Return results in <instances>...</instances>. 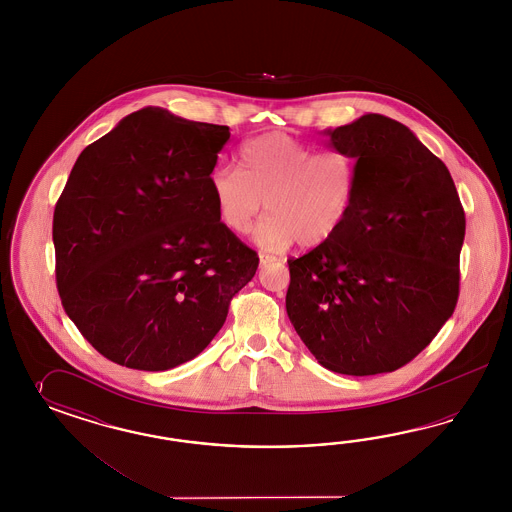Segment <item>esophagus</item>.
Segmentation results:
<instances>
[{
	"instance_id": "34e87169",
	"label": "esophagus",
	"mask_w": 512,
	"mask_h": 512,
	"mask_svg": "<svg viewBox=\"0 0 512 512\" xmlns=\"http://www.w3.org/2000/svg\"><path fill=\"white\" fill-rule=\"evenodd\" d=\"M259 259H261V264H268V263H274V261H278L274 255H268V253H261L259 255Z\"/></svg>"
}]
</instances>
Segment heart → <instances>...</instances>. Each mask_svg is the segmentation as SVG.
<instances>
[{"instance_id": "1", "label": "heart", "mask_w": 512, "mask_h": 512, "mask_svg": "<svg viewBox=\"0 0 512 512\" xmlns=\"http://www.w3.org/2000/svg\"><path fill=\"white\" fill-rule=\"evenodd\" d=\"M240 167L217 165L210 189L223 225L236 234L248 233L266 204L270 216L255 231L263 248H317L351 212L355 167L343 152L266 133L240 148Z\"/></svg>"}]
</instances>
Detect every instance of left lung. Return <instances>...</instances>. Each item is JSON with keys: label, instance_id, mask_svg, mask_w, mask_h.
Segmentation results:
<instances>
[{"label": "left lung", "instance_id": "8db88e82", "mask_svg": "<svg viewBox=\"0 0 512 512\" xmlns=\"http://www.w3.org/2000/svg\"><path fill=\"white\" fill-rule=\"evenodd\" d=\"M325 135L355 159V195L338 233L287 261V315L326 370L394 372L456 308L464 208L445 163L400 122L364 114Z\"/></svg>", "mask_w": 512, "mask_h": 512}]
</instances>
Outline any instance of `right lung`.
Listing matches in <instances>:
<instances>
[{"mask_svg": "<svg viewBox=\"0 0 512 512\" xmlns=\"http://www.w3.org/2000/svg\"><path fill=\"white\" fill-rule=\"evenodd\" d=\"M227 125L137 110L78 155L54 210L63 310L112 362L165 372L201 355L259 257L210 189Z\"/></svg>", "mask_w": 512, "mask_h": 512, "instance_id": "right-lung-1", "label": "right lung"}]
</instances>
